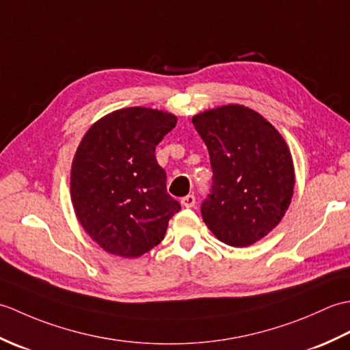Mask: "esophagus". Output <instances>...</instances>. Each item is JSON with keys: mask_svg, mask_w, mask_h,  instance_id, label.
<instances>
[{"mask_svg": "<svg viewBox=\"0 0 350 350\" xmlns=\"http://www.w3.org/2000/svg\"><path fill=\"white\" fill-rule=\"evenodd\" d=\"M180 203H182L183 207H194L196 206V197L192 196V194H189L187 197H183L180 200Z\"/></svg>", "mask_w": 350, "mask_h": 350, "instance_id": "1", "label": "esophagus"}]
</instances>
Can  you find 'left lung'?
Wrapping results in <instances>:
<instances>
[{"label":"left lung","mask_w":350,"mask_h":350,"mask_svg":"<svg viewBox=\"0 0 350 350\" xmlns=\"http://www.w3.org/2000/svg\"><path fill=\"white\" fill-rule=\"evenodd\" d=\"M207 146L212 187L202 217L221 242L248 247L278 226L293 196L295 170L273 126L242 105L192 117Z\"/></svg>","instance_id":"1"}]
</instances>
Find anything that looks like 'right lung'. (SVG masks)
I'll use <instances>...</instances> for the list:
<instances>
[{
  "label": "right lung",
  "instance_id": "add662e5",
  "mask_svg": "<svg viewBox=\"0 0 350 350\" xmlns=\"http://www.w3.org/2000/svg\"><path fill=\"white\" fill-rule=\"evenodd\" d=\"M176 123L163 111L123 108L96 122L81 141L72 163V203L81 226L111 254L143 256L180 211L154 156Z\"/></svg>",
  "mask_w": 350,
  "mask_h": 350
}]
</instances>
